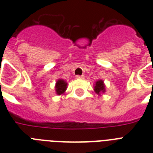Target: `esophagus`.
Wrapping results in <instances>:
<instances>
[{
  "label": "esophagus",
  "mask_w": 153,
  "mask_h": 153,
  "mask_svg": "<svg viewBox=\"0 0 153 153\" xmlns=\"http://www.w3.org/2000/svg\"><path fill=\"white\" fill-rule=\"evenodd\" d=\"M76 79H84V75H77Z\"/></svg>",
  "instance_id": "esophagus-1"
}]
</instances>
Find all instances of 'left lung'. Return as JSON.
I'll return each instance as SVG.
<instances>
[{"label": "left lung", "mask_w": 153, "mask_h": 153, "mask_svg": "<svg viewBox=\"0 0 153 153\" xmlns=\"http://www.w3.org/2000/svg\"><path fill=\"white\" fill-rule=\"evenodd\" d=\"M94 90L98 95H101V94H103L105 92V85L104 83V81L102 79H99L98 81L95 82V83L94 84Z\"/></svg>", "instance_id": "obj_1"}]
</instances>
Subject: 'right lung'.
Segmentation results:
<instances>
[{
  "label": "right lung",
  "instance_id": "right-lung-1",
  "mask_svg": "<svg viewBox=\"0 0 153 153\" xmlns=\"http://www.w3.org/2000/svg\"><path fill=\"white\" fill-rule=\"evenodd\" d=\"M67 82L65 80L62 79H58L55 82V93L57 95H62L65 93V91H67Z\"/></svg>",
  "mask_w": 153,
  "mask_h": 153
}]
</instances>
